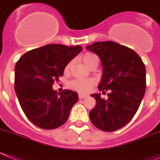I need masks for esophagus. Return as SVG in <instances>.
Instances as JSON below:
<instances>
[{"instance_id": "obj_1", "label": "esophagus", "mask_w": 160, "mask_h": 160, "mask_svg": "<svg viewBox=\"0 0 160 160\" xmlns=\"http://www.w3.org/2000/svg\"><path fill=\"white\" fill-rule=\"evenodd\" d=\"M87 94H78V98H80V99H82V98H87Z\"/></svg>"}]
</instances>
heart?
I'll return each instance as SVG.
<instances>
[{
  "label": "heart",
  "instance_id": "heart-1",
  "mask_svg": "<svg viewBox=\"0 0 160 160\" xmlns=\"http://www.w3.org/2000/svg\"><path fill=\"white\" fill-rule=\"evenodd\" d=\"M83 63H84L87 67H90L91 65L95 62H98V58L96 57L94 53H87L84 54L82 58ZM70 66H71V62L68 63L67 66H66V71L69 70ZM95 84V82L91 78L88 79H80V80H75L71 83V86L74 90L80 93H87L89 92L93 87Z\"/></svg>",
  "mask_w": 160,
  "mask_h": 160
}]
</instances>
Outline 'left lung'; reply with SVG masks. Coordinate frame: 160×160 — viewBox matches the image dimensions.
Returning <instances> with one entry per match:
<instances>
[{
	"instance_id": "1",
	"label": "left lung",
	"mask_w": 160,
	"mask_h": 160,
	"mask_svg": "<svg viewBox=\"0 0 160 160\" xmlns=\"http://www.w3.org/2000/svg\"><path fill=\"white\" fill-rule=\"evenodd\" d=\"M101 60L102 76L98 85L108 98L93 94L96 105L90 118L96 128L114 131L128 124L138 111L146 90V68L133 49L114 42H98L86 46Z\"/></svg>"
}]
</instances>
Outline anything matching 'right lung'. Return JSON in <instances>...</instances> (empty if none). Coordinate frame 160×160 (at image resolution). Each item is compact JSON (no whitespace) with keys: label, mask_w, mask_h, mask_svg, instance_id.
<instances>
[{"label":"right lung","mask_w":160,"mask_h":160,"mask_svg":"<svg viewBox=\"0 0 160 160\" xmlns=\"http://www.w3.org/2000/svg\"><path fill=\"white\" fill-rule=\"evenodd\" d=\"M82 50L81 46L50 44L22 55L15 66V91L22 111L31 122L50 130L66 122L78 93L53 89L70 61Z\"/></svg>","instance_id":"obj_1"}]
</instances>
